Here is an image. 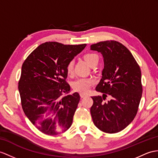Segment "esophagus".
Segmentation results:
<instances>
[{
  "label": "esophagus",
  "instance_id": "34e87169",
  "mask_svg": "<svg viewBox=\"0 0 158 158\" xmlns=\"http://www.w3.org/2000/svg\"><path fill=\"white\" fill-rule=\"evenodd\" d=\"M80 97L81 98H84V97H86L87 95H86V94H80Z\"/></svg>",
  "mask_w": 158,
  "mask_h": 158
}]
</instances>
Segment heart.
I'll use <instances>...</instances> for the list:
<instances>
[{
	"instance_id": "obj_1",
	"label": "heart",
	"mask_w": 158,
	"mask_h": 158,
	"mask_svg": "<svg viewBox=\"0 0 158 158\" xmlns=\"http://www.w3.org/2000/svg\"><path fill=\"white\" fill-rule=\"evenodd\" d=\"M84 58L90 66H92L95 64L97 65L99 61L98 56L92 53H86L84 56ZM73 68H74V61L71 60L69 61L66 66V72L68 74L70 75L72 74ZM92 84H93V81L90 78H80L73 82L72 86L76 92H78L80 93H87Z\"/></svg>"
}]
</instances>
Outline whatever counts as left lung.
Segmentation results:
<instances>
[{
	"mask_svg": "<svg viewBox=\"0 0 158 158\" xmlns=\"http://www.w3.org/2000/svg\"><path fill=\"white\" fill-rule=\"evenodd\" d=\"M90 49L101 52L105 66L96 90L101 96L92 97L90 113L94 124L102 131L115 133L126 128L136 116L141 98L140 67L132 53L114 40L98 42ZM111 100L104 102L107 94Z\"/></svg>",
	"mask_w": 158,
	"mask_h": 158,
	"instance_id": "8db88e82",
	"label": "left lung"
}]
</instances>
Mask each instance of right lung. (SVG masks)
Wrapping results in <instances>:
<instances>
[{"mask_svg":"<svg viewBox=\"0 0 158 158\" xmlns=\"http://www.w3.org/2000/svg\"><path fill=\"white\" fill-rule=\"evenodd\" d=\"M86 44L45 42L33 50L22 65L19 91L25 115L41 132L56 135L72 124L80 101L78 92L66 95V66ZM66 94V95H64Z\"/></svg>","mask_w":158,"mask_h":158,"instance_id":"obj_1","label":"right lung"}]
</instances>
